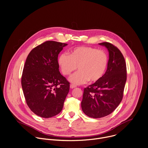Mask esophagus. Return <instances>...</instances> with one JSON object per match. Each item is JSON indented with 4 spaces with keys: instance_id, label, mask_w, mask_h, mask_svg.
<instances>
[{
    "instance_id": "1",
    "label": "esophagus",
    "mask_w": 148,
    "mask_h": 148,
    "mask_svg": "<svg viewBox=\"0 0 148 148\" xmlns=\"http://www.w3.org/2000/svg\"><path fill=\"white\" fill-rule=\"evenodd\" d=\"M70 87H71V88H75V87H76V85H75V84H71V85H70Z\"/></svg>"
}]
</instances>
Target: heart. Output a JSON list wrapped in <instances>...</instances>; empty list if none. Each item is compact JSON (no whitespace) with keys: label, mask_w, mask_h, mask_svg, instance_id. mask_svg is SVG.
<instances>
[{"label":"heart","mask_w":148,"mask_h":148,"mask_svg":"<svg viewBox=\"0 0 148 148\" xmlns=\"http://www.w3.org/2000/svg\"><path fill=\"white\" fill-rule=\"evenodd\" d=\"M108 54L103 50L88 47L80 46L72 49L70 55L61 53L58 58V64L62 73L69 75L77 69L69 80L75 84H82L88 80L95 82L104 75L108 65Z\"/></svg>","instance_id":"obj_1"}]
</instances>
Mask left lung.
Masks as SVG:
<instances>
[{"instance_id":"obj_1","label":"left lung","mask_w":148,"mask_h":148,"mask_svg":"<svg viewBox=\"0 0 148 148\" xmlns=\"http://www.w3.org/2000/svg\"><path fill=\"white\" fill-rule=\"evenodd\" d=\"M99 45L109 51L107 70L101 79L84 88L81 103L83 112L95 119L106 116L116 109L123 99L127 80L126 63L120 50L109 42Z\"/></svg>"}]
</instances>
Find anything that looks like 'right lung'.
Masks as SVG:
<instances>
[{"label":"right lung","instance_id":"add662e5","mask_svg":"<svg viewBox=\"0 0 148 148\" xmlns=\"http://www.w3.org/2000/svg\"><path fill=\"white\" fill-rule=\"evenodd\" d=\"M67 45L46 41L33 49L27 58L22 88L28 106L40 117H51L63 108L70 83L59 71L58 56Z\"/></svg>","mask_w":148,"mask_h":148}]
</instances>
